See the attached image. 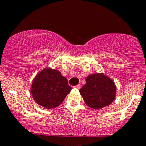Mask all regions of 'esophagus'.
Returning <instances> with one entry per match:
<instances>
[{
	"label": "esophagus",
	"mask_w": 146,
	"mask_h": 146,
	"mask_svg": "<svg viewBox=\"0 0 146 146\" xmlns=\"http://www.w3.org/2000/svg\"><path fill=\"white\" fill-rule=\"evenodd\" d=\"M74 88H76V89H80L81 88V86L80 85V84H78V85H77V86H74Z\"/></svg>",
	"instance_id": "34e87169"
}]
</instances>
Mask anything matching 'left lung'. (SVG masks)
<instances>
[{
    "label": "left lung",
    "mask_w": 146,
    "mask_h": 146,
    "mask_svg": "<svg viewBox=\"0 0 146 146\" xmlns=\"http://www.w3.org/2000/svg\"><path fill=\"white\" fill-rule=\"evenodd\" d=\"M85 85L80 90L84 102L92 109H101L108 106L115 96V84L103 74H92L86 79Z\"/></svg>",
    "instance_id": "1"
}]
</instances>
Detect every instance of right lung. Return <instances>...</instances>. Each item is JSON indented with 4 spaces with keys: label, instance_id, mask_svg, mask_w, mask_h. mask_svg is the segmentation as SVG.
I'll list each match as a JSON object with an SVG mask.
<instances>
[{
    "label": "right lung",
    "instance_id": "1",
    "mask_svg": "<svg viewBox=\"0 0 146 146\" xmlns=\"http://www.w3.org/2000/svg\"><path fill=\"white\" fill-rule=\"evenodd\" d=\"M71 89L66 78L58 71L47 68L34 79L31 94L39 105L54 109L62 103Z\"/></svg>",
    "mask_w": 146,
    "mask_h": 146
}]
</instances>
